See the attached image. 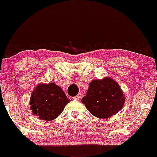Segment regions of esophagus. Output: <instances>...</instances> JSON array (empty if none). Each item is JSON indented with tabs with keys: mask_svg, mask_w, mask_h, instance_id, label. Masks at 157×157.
I'll return each mask as SVG.
<instances>
[{
	"mask_svg": "<svg viewBox=\"0 0 157 157\" xmlns=\"http://www.w3.org/2000/svg\"><path fill=\"white\" fill-rule=\"evenodd\" d=\"M82 94H78L77 96H75V97L74 99L76 100V101H79V100L82 99Z\"/></svg>",
	"mask_w": 157,
	"mask_h": 157,
	"instance_id": "1",
	"label": "esophagus"
}]
</instances>
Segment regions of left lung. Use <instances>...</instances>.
Instances as JSON below:
<instances>
[{
    "instance_id": "obj_1",
    "label": "left lung",
    "mask_w": 157,
    "mask_h": 157,
    "mask_svg": "<svg viewBox=\"0 0 157 157\" xmlns=\"http://www.w3.org/2000/svg\"><path fill=\"white\" fill-rule=\"evenodd\" d=\"M125 94L120 85L110 77L93 80L86 95L82 99L93 116L106 119L120 112L125 103Z\"/></svg>"
}]
</instances>
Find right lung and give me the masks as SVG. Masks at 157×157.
<instances>
[{
    "label": "right lung",
    "instance_id": "add662e5",
    "mask_svg": "<svg viewBox=\"0 0 157 157\" xmlns=\"http://www.w3.org/2000/svg\"><path fill=\"white\" fill-rule=\"evenodd\" d=\"M69 101L63 90L55 83H39L32 92L29 105L32 113L40 120L52 121L61 114Z\"/></svg>",
    "mask_w": 157,
    "mask_h": 157
}]
</instances>
